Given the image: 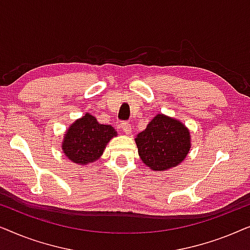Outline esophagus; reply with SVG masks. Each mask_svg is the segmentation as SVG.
Here are the masks:
<instances>
[{
    "label": "esophagus",
    "mask_w": 250,
    "mask_h": 250,
    "mask_svg": "<svg viewBox=\"0 0 250 250\" xmlns=\"http://www.w3.org/2000/svg\"><path fill=\"white\" fill-rule=\"evenodd\" d=\"M121 127H122V129L123 131H124V133L125 134H131V132H132V126H131V124H129V123H127V122H123L122 124H121Z\"/></svg>",
    "instance_id": "obj_1"
}]
</instances>
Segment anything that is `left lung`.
<instances>
[{
	"label": "left lung",
	"instance_id": "obj_1",
	"mask_svg": "<svg viewBox=\"0 0 250 250\" xmlns=\"http://www.w3.org/2000/svg\"><path fill=\"white\" fill-rule=\"evenodd\" d=\"M139 156L150 169L167 170L180 165L191 148L189 128L179 119L156 115L135 138Z\"/></svg>",
	"mask_w": 250,
	"mask_h": 250
}]
</instances>
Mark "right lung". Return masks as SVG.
<instances>
[{
	"label": "right lung",
	"instance_id": "obj_1",
	"mask_svg": "<svg viewBox=\"0 0 250 250\" xmlns=\"http://www.w3.org/2000/svg\"><path fill=\"white\" fill-rule=\"evenodd\" d=\"M117 132L111 125L100 124L97 118L86 112L71 124L63 134V155L78 165L94 163L104 153L105 146Z\"/></svg>",
	"mask_w": 250,
	"mask_h": 250
}]
</instances>
